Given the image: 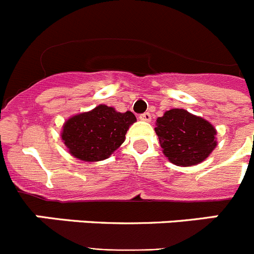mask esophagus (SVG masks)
<instances>
[{"label":"esophagus","mask_w":254,"mask_h":254,"mask_svg":"<svg viewBox=\"0 0 254 254\" xmlns=\"http://www.w3.org/2000/svg\"><path fill=\"white\" fill-rule=\"evenodd\" d=\"M140 120L145 121V122H150V121H151V114H150L149 112H146V113H142L140 116Z\"/></svg>","instance_id":"obj_1"}]
</instances>
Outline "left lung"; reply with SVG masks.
<instances>
[{
  "label": "left lung",
  "instance_id": "1",
  "mask_svg": "<svg viewBox=\"0 0 254 254\" xmlns=\"http://www.w3.org/2000/svg\"><path fill=\"white\" fill-rule=\"evenodd\" d=\"M163 154L178 167H190L206 160L216 147V129L208 121L185 109H170L156 120Z\"/></svg>",
  "mask_w": 254,
  "mask_h": 254
}]
</instances>
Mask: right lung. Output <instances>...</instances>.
Listing matches in <instances>:
<instances>
[{
  "label": "right lung",
  "mask_w": 254,
  "mask_h": 254,
  "mask_svg": "<svg viewBox=\"0 0 254 254\" xmlns=\"http://www.w3.org/2000/svg\"><path fill=\"white\" fill-rule=\"evenodd\" d=\"M136 122L132 112L120 113L100 104L93 111L76 114L64 122L62 140L68 152L82 161L108 159L125 142L129 126Z\"/></svg>",
  "instance_id": "right-lung-1"
}]
</instances>
